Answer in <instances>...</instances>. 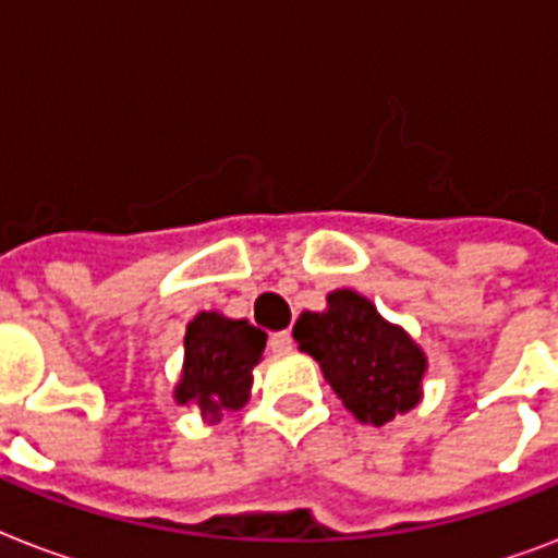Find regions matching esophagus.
<instances>
[{
	"mask_svg": "<svg viewBox=\"0 0 558 558\" xmlns=\"http://www.w3.org/2000/svg\"><path fill=\"white\" fill-rule=\"evenodd\" d=\"M269 344H271V350H289L292 348V332L289 330H278V332H271L269 336Z\"/></svg>",
	"mask_w": 558,
	"mask_h": 558,
	"instance_id": "1",
	"label": "esophagus"
}]
</instances>
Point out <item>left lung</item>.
Returning a JSON list of instances; mask_svg holds the SVG:
<instances>
[{
  "mask_svg": "<svg viewBox=\"0 0 558 558\" xmlns=\"http://www.w3.org/2000/svg\"><path fill=\"white\" fill-rule=\"evenodd\" d=\"M292 336L362 423L385 425L420 402L423 350L385 322L367 298L350 289L332 292L327 310L301 315Z\"/></svg>",
  "mask_w": 558,
  "mask_h": 558,
  "instance_id": "obj_1",
  "label": "left lung"
}]
</instances>
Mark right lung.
<instances>
[{"mask_svg": "<svg viewBox=\"0 0 558 558\" xmlns=\"http://www.w3.org/2000/svg\"><path fill=\"white\" fill-rule=\"evenodd\" d=\"M266 332L248 322L199 313L185 332V373L177 399L196 402L202 414L243 408L252 388V367L260 362Z\"/></svg>", "mask_w": 558, "mask_h": 558, "instance_id": "right-lung-1", "label": "right lung"}]
</instances>
